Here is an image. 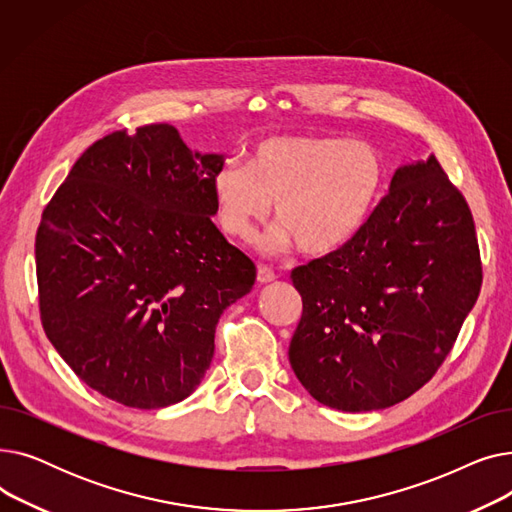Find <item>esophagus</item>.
I'll list each match as a JSON object with an SVG mask.
<instances>
[{"label":"esophagus","mask_w":512,"mask_h":512,"mask_svg":"<svg viewBox=\"0 0 512 512\" xmlns=\"http://www.w3.org/2000/svg\"><path fill=\"white\" fill-rule=\"evenodd\" d=\"M274 280H276V274H274L272 267L259 265V270H257V282H259V284H270V282H274Z\"/></svg>","instance_id":"1"}]
</instances>
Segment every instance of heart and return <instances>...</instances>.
Here are the masks:
<instances>
[{
  "label": "heart",
  "mask_w": 512,
  "mask_h": 512,
  "mask_svg": "<svg viewBox=\"0 0 512 512\" xmlns=\"http://www.w3.org/2000/svg\"><path fill=\"white\" fill-rule=\"evenodd\" d=\"M384 182V157L373 145L294 134L261 141L249 166L224 164L213 176V199L228 236L253 240L276 203L282 228L272 247L297 242L303 253L324 257L357 238L382 197Z\"/></svg>",
  "instance_id": "heart-1"
}]
</instances>
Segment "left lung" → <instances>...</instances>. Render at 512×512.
Returning a JSON list of instances; mask_svg holds the SVG:
<instances>
[{
	"mask_svg": "<svg viewBox=\"0 0 512 512\" xmlns=\"http://www.w3.org/2000/svg\"><path fill=\"white\" fill-rule=\"evenodd\" d=\"M290 278L305 390L346 413L392 407L434 378L479 297L471 209L434 155L400 166L357 238Z\"/></svg>",
	"mask_w": 512,
	"mask_h": 512,
	"instance_id": "1",
	"label": "left lung"
}]
</instances>
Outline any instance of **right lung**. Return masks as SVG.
Returning <instances> with one entry per match:
<instances>
[{
	"label": "right lung",
	"mask_w": 512,
	"mask_h": 512,
	"mask_svg": "<svg viewBox=\"0 0 512 512\" xmlns=\"http://www.w3.org/2000/svg\"><path fill=\"white\" fill-rule=\"evenodd\" d=\"M224 155L174 126L116 130L76 159L35 238L43 330L89 388L132 409L191 396L253 261L215 228Z\"/></svg>",
	"instance_id": "obj_1"
}]
</instances>
